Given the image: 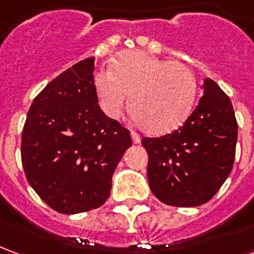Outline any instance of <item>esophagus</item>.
Returning a JSON list of instances; mask_svg holds the SVG:
<instances>
[{
  "instance_id": "obj_1",
  "label": "esophagus",
  "mask_w": 254,
  "mask_h": 254,
  "mask_svg": "<svg viewBox=\"0 0 254 254\" xmlns=\"http://www.w3.org/2000/svg\"><path fill=\"white\" fill-rule=\"evenodd\" d=\"M130 136H132V140H133V143L134 144H138L140 141H141V137H140V134L136 132H132L130 133Z\"/></svg>"
}]
</instances>
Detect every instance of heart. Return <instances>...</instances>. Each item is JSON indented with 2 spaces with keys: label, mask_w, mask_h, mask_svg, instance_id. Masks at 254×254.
Returning <instances> with one entry per match:
<instances>
[{
  "label": "heart",
  "mask_w": 254,
  "mask_h": 254,
  "mask_svg": "<svg viewBox=\"0 0 254 254\" xmlns=\"http://www.w3.org/2000/svg\"><path fill=\"white\" fill-rule=\"evenodd\" d=\"M96 99L106 116H122L130 92V111L140 127L154 134L170 132L191 110L196 78L190 67L143 52H124L111 69L94 77Z\"/></svg>",
  "instance_id": "obj_1"
}]
</instances>
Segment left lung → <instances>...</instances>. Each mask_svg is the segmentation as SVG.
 <instances>
[{
	"instance_id": "1",
	"label": "left lung",
	"mask_w": 254,
	"mask_h": 254,
	"mask_svg": "<svg viewBox=\"0 0 254 254\" xmlns=\"http://www.w3.org/2000/svg\"><path fill=\"white\" fill-rule=\"evenodd\" d=\"M204 95L181 127L160 137H144L149 188L173 207L209 201L234 165L237 120L229 96L211 78Z\"/></svg>"
}]
</instances>
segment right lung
<instances>
[{
    "label": "right lung",
    "instance_id": "add662e5",
    "mask_svg": "<svg viewBox=\"0 0 254 254\" xmlns=\"http://www.w3.org/2000/svg\"><path fill=\"white\" fill-rule=\"evenodd\" d=\"M95 58L66 69L38 94L21 136L27 180L60 213L100 207L132 137L100 110L94 87Z\"/></svg>",
    "mask_w": 254,
    "mask_h": 254
}]
</instances>
